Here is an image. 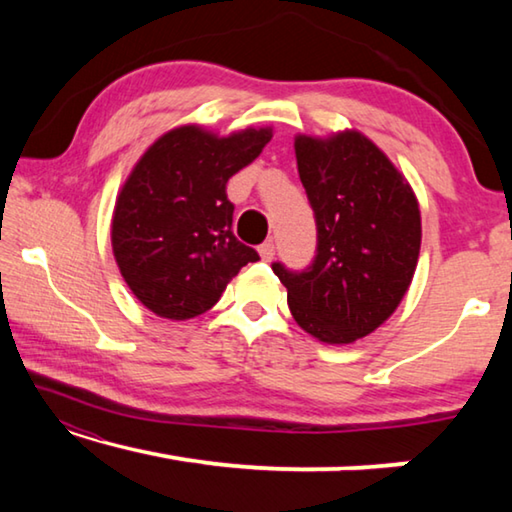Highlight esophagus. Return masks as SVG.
Returning a JSON list of instances; mask_svg holds the SVG:
<instances>
[{
  "mask_svg": "<svg viewBox=\"0 0 512 512\" xmlns=\"http://www.w3.org/2000/svg\"><path fill=\"white\" fill-rule=\"evenodd\" d=\"M259 255H262L264 262H271V259L275 257V244H273V241H264V244L259 246Z\"/></svg>",
  "mask_w": 512,
  "mask_h": 512,
  "instance_id": "obj_1",
  "label": "esophagus"
}]
</instances>
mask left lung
<instances>
[{"label":"left lung","mask_w":512,"mask_h":512,"mask_svg":"<svg viewBox=\"0 0 512 512\" xmlns=\"http://www.w3.org/2000/svg\"><path fill=\"white\" fill-rule=\"evenodd\" d=\"M298 173L316 219L302 271L273 262L296 323L323 343L368 336L400 305L420 255V207L368 137H296Z\"/></svg>","instance_id":"1"}]
</instances>
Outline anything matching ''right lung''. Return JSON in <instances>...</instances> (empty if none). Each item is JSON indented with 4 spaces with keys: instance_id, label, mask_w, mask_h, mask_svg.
<instances>
[{
    "instance_id": "right-lung-1",
    "label": "right lung",
    "mask_w": 512,
    "mask_h": 512,
    "mask_svg": "<svg viewBox=\"0 0 512 512\" xmlns=\"http://www.w3.org/2000/svg\"><path fill=\"white\" fill-rule=\"evenodd\" d=\"M271 128L216 137L180 126L149 146L121 187L112 253L135 298L153 314L187 320L219 302L259 255L235 237L225 185L271 142Z\"/></svg>"
}]
</instances>
